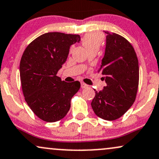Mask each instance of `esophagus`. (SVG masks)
<instances>
[{
	"instance_id": "esophagus-1",
	"label": "esophagus",
	"mask_w": 159,
	"mask_h": 159,
	"mask_svg": "<svg viewBox=\"0 0 159 159\" xmlns=\"http://www.w3.org/2000/svg\"><path fill=\"white\" fill-rule=\"evenodd\" d=\"M81 87H82V88H87V87H89V86H88V85L87 84L84 83V82H81Z\"/></svg>"
}]
</instances>
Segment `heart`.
Segmentation results:
<instances>
[{
  "instance_id": "obj_1",
  "label": "heart",
  "mask_w": 159,
  "mask_h": 159,
  "mask_svg": "<svg viewBox=\"0 0 159 159\" xmlns=\"http://www.w3.org/2000/svg\"><path fill=\"white\" fill-rule=\"evenodd\" d=\"M104 41V36L99 32H89L82 38V43L87 50L98 49ZM73 47H71V50Z\"/></svg>"
}]
</instances>
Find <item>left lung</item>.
Returning <instances> with one entry per match:
<instances>
[{
  "instance_id": "8db88e82",
  "label": "left lung",
  "mask_w": 159,
  "mask_h": 159,
  "mask_svg": "<svg viewBox=\"0 0 159 159\" xmlns=\"http://www.w3.org/2000/svg\"><path fill=\"white\" fill-rule=\"evenodd\" d=\"M104 32L106 48L98 72L104 75L107 86L95 92L91 106L99 118L114 121L131 107L136 98L139 61L134 48L126 38L114 32Z\"/></svg>"
}]
</instances>
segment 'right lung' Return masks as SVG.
Listing matches in <instances>:
<instances>
[{
	"label": "right lung",
	"mask_w": 159,
	"mask_h": 159,
	"mask_svg": "<svg viewBox=\"0 0 159 159\" xmlns=\"http://www.w3.org/2000/svg\"><path fill=\"white\" fill-rule=\"evenodd\" d=\"M81 41L79 35L47 32L35 38L23 53L20 77L28 106L47 122L62 119L70 101L79 90L78 81L68 83L56 75L67 58L70 46Z\"/></svg>",
	"instance_id": "obj_1"
}]
</instances>
